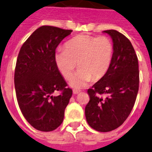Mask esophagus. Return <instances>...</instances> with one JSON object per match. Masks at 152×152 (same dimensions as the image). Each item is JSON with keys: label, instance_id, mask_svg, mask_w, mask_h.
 Returning <instances> with one entry per match:
<instances>
[{"label": "esophagus", "instance_id": "esophagus-1", "mask_svg": "<svg viewBox=\"0 0 152 152\" xmlns=\"http://www.w3.org/2000/svg\"><path fill=\"white\" fill-rule=\"evenodd\" d=\"M72 92H73V94L76 95V94H78V93H80V91L77 90V89H73V91H72Z\"/></svg>", "mask_w": 152, "mask_h": 152}]
</instances>
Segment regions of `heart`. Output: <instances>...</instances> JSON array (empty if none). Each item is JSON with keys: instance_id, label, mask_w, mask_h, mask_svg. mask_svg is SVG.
Returning a JSON list of instances; mask_svg holds the SVG:
<instances>
[{"instance_id": "b5f03b06", "label": "heart", "mask_w": 152, "mask_h": 152, "mask_svg": "<svg viewBox=\"0 0 152 152\" xmlns=\"http://www.w3.org/2000/svg\"><path fill=\"white\" fill-rule=\"evenodd\" d=\"M65 47L58 49L54 59L58 70L66 79L72 76L78 63L80 69L69 81L72 88L85 87L92 80H100L109 70L113 56L110 38L79 35L69 40Z\"/></svg>"}]
</instances>
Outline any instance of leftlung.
Instances as JSON below:
<instances>
[{
    "label": "left lung",
    "instance_id": "obj_1",
    "mask_svg": "<svg viewBox=\"0 0 152 152\" xmlns=\"http://www.w3.org/2000/svg\"><path fill=\"white\" fill-rule=\"evenodd\" d=\"M113 39V56L105 76L88 89L89 102L86 118L91 128L101 132L113 131L129 117L139 86L138 62L131 42L115 30L103 31ZM107 95L102 99L99 94Z\"/></svg>",
    "mask_w": 152,
    "mask_h": 152
}]
</instances>
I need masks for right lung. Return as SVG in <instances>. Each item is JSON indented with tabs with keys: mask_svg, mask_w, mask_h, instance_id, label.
<instances>
[{
	"mask_svg": "<svg viewBox=\"0 0 152 152\" xmlns=\"http://www.w3.org/2000/svg\"><path fill=\"white\" fill-rule=\"evenodd\" d=\"M71 30L51 26L37 29L21 47L14 72V85L21 113L34 129L51 132L64 118L72 90L55 63L57 46ZM60 91L61 94L53 96Z\"/></svg>",
	"mask_w": 152,
	"mask_h": 152,
	"instance_id": "right-lung-1",
	"label": "right lung"
}]
</instances>
